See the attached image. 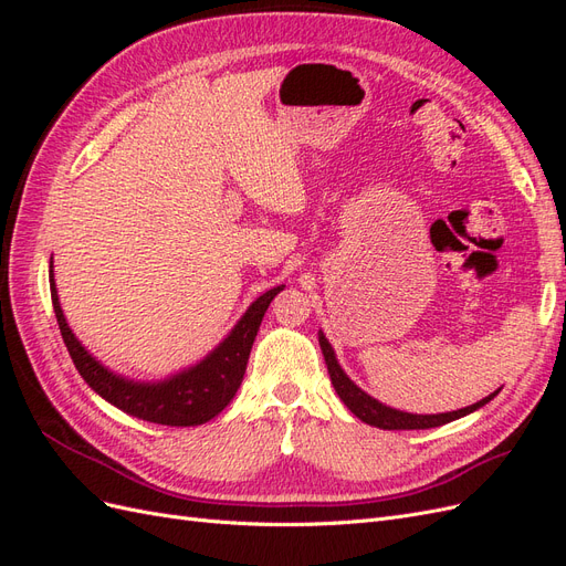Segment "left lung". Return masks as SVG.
Here are the masks:
<instances>
[{"mask_svg": "<svg viewBox=\"0 0 566 566\" xmlns=\"http://www.w3.org/2000/svg\"><path fill=\"white\" fill-rule=\"evenodd\" d=\"M318 345H321V352H323V358H325V366H328V373H331V380H333V387L335 391L339 394V399L345 401V406L352 410V413L364 420L373 427H380V430H430V427H439V424H447L451 420H458L462 416L472 413V410L482 408L484 403H489L495 394L493 391L489 394L486 399L476 401L468 408H460V410H453V413H439V416H413V413H401V410H394L389 406H382L380 401H375L373 397H368V394L364 389H358L347 375L345 370L339 368L337 358H335V352L331 347V342L325 339L323 333H318Z\"/></svg>", "mask_w": 566, "mask_h": 566, "instance_id": "8db88e82", "label": "left lung"}]
</instances>
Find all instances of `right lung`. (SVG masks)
<instances>
[{
    "instance_id": "obj_1",
    "label": "right lung",
    "mask_w": 566,
    "mask_h": 566,
    "mask_svg": "<svg viewBox=\"0 0 566 566\" xmlns=\"http://www.w3.org/2000/svg\"><path fill=\"white\" fill-rule=\"evenodd\" d=\"M49 285L61 337L67 352H71V358L77 373L82 375V380L96 394H101L106 401H111L119 410H125V413L169 427L202 424L219 416L221 410L231 403L238 387L243 382L252 342L256 337V331H260L262 318L269 310L271 300L283 290V285H279L269 290L262 297H256L250 304L245 316L238 321L231 335L221 342L205 361L165 382L142 385L111 373L80 345L73 331L67 328L65 316L61 312L54 285V271L49 273Z\"/></svg>"
}]
</instances>
